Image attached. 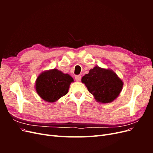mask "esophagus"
<instances>
[{
	"label": "esophagus",
	"mask_w": 153,
	"mask_h": 153,
	"mask_svg": "<svg viewBox=\"0 0 153 153\" xmlns=\"http://www.w3.org/2000/svg\"><path fill=\"white\" fill-rule=\"evenodd\" d=\"M75 78L76 82H79L81 80V76L80 75H76L75 76Z\"/></svg>",
	"instance_id": "1"
}]
</instances>
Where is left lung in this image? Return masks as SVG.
Listing matches in <instances>:
<instances>
[{
	"label": "left lung",
	"instance_id": "left-lung-1",
	"mask_svg": "<svg viewBox=\"0 0 153 153\" xmlns=\"http://www.w3.org/2000/svg\"><path fill=\"white\" fill-rule=\"evenodd\" d=\"M82 82L97 102L101 103L112 102L121 93L124 84L112 69L98 66L90 69L89 73L82 78Z\"/></svg>",
	"mask_w": 153,
	"mask_h": 153
}]
</instances>
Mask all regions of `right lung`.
I'll use <instances>...</instances> for the list:
<instances>
[{"instance_id": "add662e5", "label": "right lung", "mask_w": 153, "mask_h": 153, "mask_svg": "<svg viewBox=\"0 0 153 153\" xmlns=\"http://www.w3.org/2000/svg\"><path fill=\"white\" fill-rule=\"evenodd\" d=\"M73 78L57 69L41 73L36 80L35 89L40 98L48 103H54L66 95Z\"/></svg>"}]
</instances>
